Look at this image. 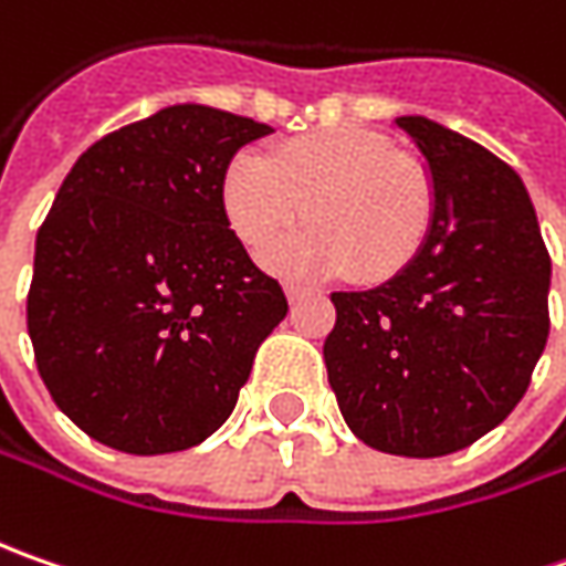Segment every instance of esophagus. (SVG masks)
Here are the masks:
<instances>
[{"instance_id":"esophagus-1","label":"esophagus","mask_w":566,"mask_h":566,"mask_svg":"<svg viewBox=\"0 0 566 566\" xmlns=\"http://www.w3.org/2000/svg\"><path fill=\"white\" fill-rule=\"evenodd\" d=\"M315 290H308V286H298V283H286V298L290 302H298V298H305V295H312Z\"/></svg>"}]
</instances>
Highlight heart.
Segmentation results:
<instances>
[{"instance_id": "1", "label": "heart", "mask_w": 566, "mask_h": 566, "mask_svg": "<svg viewBox=\"0 0 566 566\" xmlns=\"http://www.w3.org/2000/svg\"><path fill=\"white\" fill-rule=\"evenodd\" d=\"M223 210L251 254L271 249L305 220L315 229L268 251L280 273H343L390 280L422 251L434 220L424 166L394 154L361 128L312 132L280 144L268 160L239 154L223 172Z\"/></svg>"}]
</instances>
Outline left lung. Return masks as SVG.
<instances>
[{"mask_svg": "<svg viewBox=\"0 0 566 566\" xmlns=\"http://www.w3.org/2000/svg\"><path fill=\"white\" fill-rule=\"evenodd\" d=\"M428 166L422 251L365 293H334L327 380L353 434L397 457L475 444L523 400L548 339L552 258L523 179L482 144L400 116Z\"/></svg>", "mask_w": 566, "mask_h": 566, "instance_id": "obj_1", "label": "left lung"}]
</instances>
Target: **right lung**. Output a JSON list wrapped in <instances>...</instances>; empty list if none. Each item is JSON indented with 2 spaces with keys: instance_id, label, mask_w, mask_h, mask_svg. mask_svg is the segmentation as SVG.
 Listing matches in <instances>:
<instances>
[{
  "instance_id": "right-lung-1",
  "label": "right lung",
  "mask_w": 566,
  "mask_h": 566,
  "mask_svg": "<svg viewBox=\"0 0 566 566\" xmlns=\"http://www.w3.org/2000/svg\"><path fill=\"white\" fill-rule=\"evenodd\" d=\"M271 132L176 103L91 144L65 176L36 232L28 334L55 406L99 444H201L290 312L220 198L235 150Z\"/></svg>"
}]
</instances>
